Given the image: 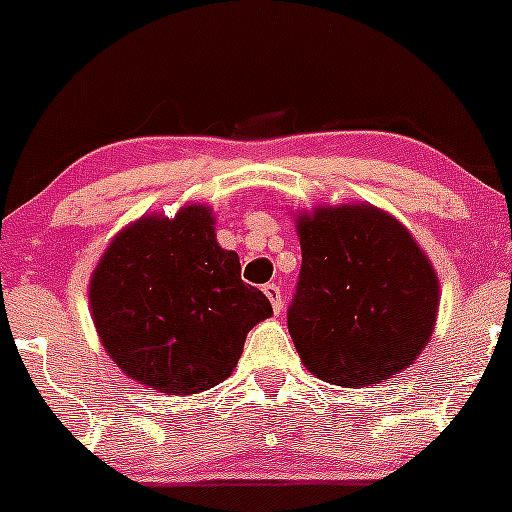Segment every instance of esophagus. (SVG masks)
I'll list each match as a JSON object with an SVG mask.
<instances>
[{
  "instance_id": "esophagus-1",
  "label": "esophagus",
  "mask_w": 512,
  "mask_h": 512,
  "mask_svg": "<svg viewBox=\"0 0 512 512\" xmlns=\"http://www.w3.org/2000/svg\"><path fill=\"white\" fill-rule=\"evenodd\" d=\"M263 293H266V298L271 300L273 312H280V307H283V295H280V288H278V285H276V283L263 285Z\"/></svg>"
}]
</instances>
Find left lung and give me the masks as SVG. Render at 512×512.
I'll return each mask as SVG.
<instances>
[{
	"mask_svg": "<svg viewBox=\"0 0 512 512\" xmlns=\"http://www.w3.org/2000/svg\"><path fill=\"white\" fill-rule=\"evenodd\" d=\"M300 280L288 332L302 364L344 388L415 364L437 322L439 280L395 217L373 205L300 214Z\"/></svg>",
	"mask_w": 512,
	"mask_h": 512,
	"instance_id": "1",
	"label": "left lung"
}]
</instances>
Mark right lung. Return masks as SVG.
<instances>
[{"mask_svg":"<svg viewBox=\"0 0 512 512\" xmlns=\"http://www.w3.org/2000/svg\"><path fill=\"white\" fill-rule=\"evenodd\" d=\"M90 307L114 364L168 395L229 378L249 329L273 315L241 280L239 256L217 244L205 205L141 217L114 236L92 273Z\"/></svg>","mask_w":512,"mask_h":512,"instance_id":"right-lung-1","label":"right lung"}]
</instances>
